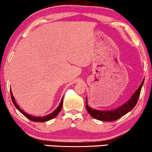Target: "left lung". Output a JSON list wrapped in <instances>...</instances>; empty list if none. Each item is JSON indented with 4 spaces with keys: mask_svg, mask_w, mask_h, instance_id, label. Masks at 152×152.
Listing matches in <instances>:
<instances>
[{
    "mask_svg": "<svg viewBox=\"0 0 152 152\" xmlns=\"http://www.w3.org/2000/svg\"><path fill=\"white\" fill-rule=\"evenodd\" d=\"M144 79L143 80L142 83L137 90L134 92V94L132 96L131 99L126 103H125L124 105H122L118 109L114 110H111V111H99V110L93 109L89 107L87 104V97L86 99V109L92 117L96 118V119L100 120V121H116L118 118H121V116H124L127 113L129 112L134 109V106L137 104L138 99H139V96H140L141 89L144 84Z\"/></svg>",
    "mask_w": 152,
    "mask_h": 152,
    "instance_id": "obj_1",
    "label": "left lung"
}]
</instances>
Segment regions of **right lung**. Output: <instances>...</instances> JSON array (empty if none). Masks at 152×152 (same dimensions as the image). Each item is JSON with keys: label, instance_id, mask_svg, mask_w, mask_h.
<instances>
[{"label": "right lung", "instance_id": "right-lung-1", "mask_svg": "<svg viewBox=\"0 0 152 152\" xmlns=\"http://www.w3.org/2000/svg\"><path fill=\"white\" fill-rule=\"evenodd\" d=\"M10 96H11L12 102H13V104H14V106H15V107H16V109H18V111H20V113H21V114H23L26 118H28V119L31 120V121H36V122H45V121H49V120L52 119V118H55L56 116L58 114V113L60 112L61 110V108H62V106H63V99H64V98H62L61 102L60 104H59V106H58V107H57V109H56L55 111H53L52 113H50V114H48V115H46V116H42V117H41V116H31V115L28 114H26V112H24V111H23V110L18 106V104H16V102H15V99H14V97H13V94H12L11 90H10Z\"/></svg>", "mask_w": 152, "mask_h": 152}]
</instances>
